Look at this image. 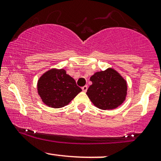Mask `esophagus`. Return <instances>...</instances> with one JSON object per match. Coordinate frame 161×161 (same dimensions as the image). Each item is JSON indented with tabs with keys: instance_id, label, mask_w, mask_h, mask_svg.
Masks as SVG:
<instances>
[{
	"instance_id": "obj_1",
	"label": "esophagus",
	"mask_w": 161,
	"mask_h": 161,
	"mask_svg": "<svg viewBox=\"0 0 161 161\" xmlns=\"http://www.w3.org/2000/svg\"><path fill=\"white\" fill-rule=\"evenodd\" d=\"M82 91L84 92H87V89H88V86H83L82 88Z\"/></svg>"
}]
</instances>
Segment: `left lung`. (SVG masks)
Listing matches in <instances>:
<instances>
[{"instance_id": "1", "label": "left lung", "mask_w": 161, "mask_h": 161, "mask_svg": "<svg viewBox=\"0 0 161 161\" xmlns=\"http://www.w3.org/2000/svg\"><path fill=\"white\" fill-rule=\"evenodd\" d=\"M92 85L87 95L95 106L101 110H113L125 100L127 83L119 73L112 68L97 72L90 78Z\"/></svg>"}]
</instances>
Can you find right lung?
<instances>
[{
    "mask_svg": "<svg viewBox=\"0 0 161 161\" xmlns=\"http://www.w3.org/2000/svg\"><path fill=\"white\" fill-rule=\"evenodd\" d=\"M80 92L74 79L64 69H51L38 81V92L42 101L48 107L60 108L67 105Z\"/></svg>",
    "mask_w": 161,
    "mask_h": 161,
    "instance_id": "right-lung-1",
    "label": "right lung"
}]
</instances>
